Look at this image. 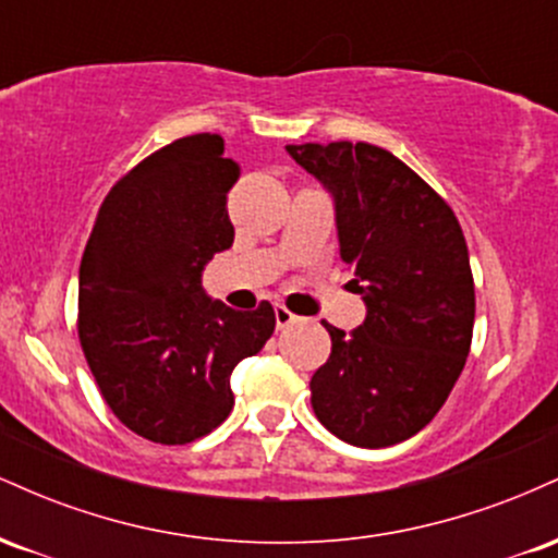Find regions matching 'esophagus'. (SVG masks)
<instances>
[{"label":"esophagus","instance_id":"obj_1","mask_svg":"<svg viewBox=\"0 0 558 558\" xmlns=\"http://www.w3.org/2000/svg\"><path fill=\"white\" fill-rule=\"evenodd\" d=\"M296 315H293L291 310H286L283 304H275V325H278V330H283V328H288V325H293L296 323Z\"/></svg>","mask_w":558,"mask_h":558}]
</instances>
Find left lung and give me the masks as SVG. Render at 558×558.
<instances>
[{
  "label": "left lung",
  "mask_w": 558,
  "mask_h": 558,
  "mask_svg": "<svg viewBox=\"0 0 558 558\" xmlns=\"http://www.w3.org/2000/svg\"><path fill=\"white\" fill-rule=\"evenodd\" d=\"M332 194L351 291L367 304L356 330L325 323L330 356L312 375V409L360 448L412 438L462 375L475 328V280L457 215L412 168L373 144H288Z\"/></svg>",
  "instance_id": "1"
}]
</instances>
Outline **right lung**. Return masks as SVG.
<instances>
[{"mask_svg": "<svg viewBox=\"0 0 558 558\" xmlns=\"http://www.w3.org/2000/svg\"><path fill=\"white\" fill-rule=\"evenodd\" d=\"M217 133H194L128 170L96 215L78 275V338L107 407L128 430L183 446L233 409L230 373L275 330L262 301L235 312L202 291L233 246L228 191L241 168Z\"/></svg>", "mask_w": 558, "mask_h": 558, "instance_id": "1", "label": "right lung"}]
</instances>
